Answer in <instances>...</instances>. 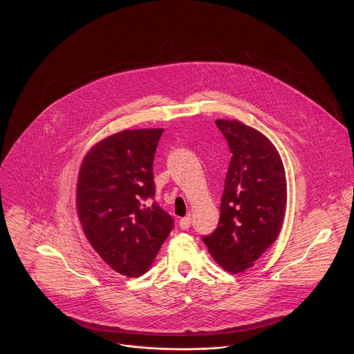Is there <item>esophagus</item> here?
Wrapping results in <instances>:
<instances>
[{
  "label": "esophagus",
  "mask_w": 354,
  "mask_h": 354,
  "mask_svg": "<svg viewBox=\"0 0 354 354\" xmlns=\"http://www.w3.org/2000/svg\"><path fill=\"white\" fill-rule=\"evenodd\" d=\"M190 225H192V218H190V216L182 217V218L179 220V227H180L182 230H189Z\"/></svg>",
  "instance_id": "1"
}]
</instances>
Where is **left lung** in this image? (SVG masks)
<instances>
[{
  "mask_svg": "<svg viewBox=\"0 0 354 354\" xmlns=\"http://www.w3.org/2000/svg\"><path fill=\"white\" fill-rule=\"evenodd\" d=\"M232 158L225 176L218 227L203 236L214 261L230 273H241L279 235L286 207V178L273 142L239 122L217 119Z\"/></svg>",
  "mask_w": 354,
  "mask_h": 354,
  "instance_id": "obj_1",
  "label": "left lung"
}]
</instances>
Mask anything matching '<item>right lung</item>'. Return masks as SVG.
I'll list each match as a JSON object with an SVG mask.
<instances>
[{
  "instance_id": "obj_1",
  "label": "right lung",
  "mask_w": 354,
  "mask_h": 354,
  "mask_svg": "<svg viewBox=\"0 0 354 354\" xmlns=\"http://www.w3.org/2000/svg\"><path fill=\"white\" fill-rule=\"evenodd\" d=\"M164 129L123 130L93 145L81 162L77 213L93 250L117 273L152 266L174 220L156 202L153 158Z\"/></svg>"
}]
</instances>
